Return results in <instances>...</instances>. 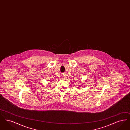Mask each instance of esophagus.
Here are the masks:
<instances>
[{"label":"esophagus","instance_id":"obj_1","mask_svg":"<svg viewBox=\"0 0 130 130\" xmlns=\"http://www.w3.org/2000/svg\"><path fill=\"white\" fill-rule=\"evenodd\" d=\"M62 78H63V79H64V78H65V76H62Z\"/></svg>","mask_w":130,"mask_h":130}]
</instances>
